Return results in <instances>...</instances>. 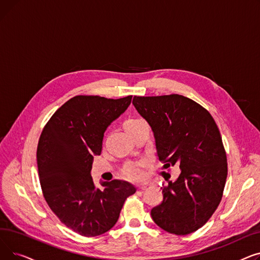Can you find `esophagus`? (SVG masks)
<instances>
[{"label": "esophagus", "mask_w": 260, "mask_h": 260, "mask_svg": "<svg viewBox=\"0 0 260 260\" xmlns=\"http://www.w3.org/2000/svg\"><path fill=\"white\" fill-rule=\"evenodd\" d=\"M148 185H149L148 182H145V183H142V184L139 186V188H140V189H145Z\"/></svg>", "instance_id": "esophagus-1"}]
</instances>
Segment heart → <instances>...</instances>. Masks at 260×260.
<instances>
[{
  "label": "heart",
  "instance_id": "obj_1",
  "mask_svg": "<svg viewBox=\"0 0 260 260\" xmlns=\"http://www.w3.org/2000/svg\"><path fill=\"white\" fill-rule=\"evenodd\" d=\"M142 122H144L142 119H128L124 122V128L127 132L129 129H133L136 126H138ZM141 167H142V163H129V165H127L124 169H123L122 173L127 179L138 180L142 177Z\"/></svg>",
  "mask_w": 260,
  "mask_h": 260
}]
</instances>
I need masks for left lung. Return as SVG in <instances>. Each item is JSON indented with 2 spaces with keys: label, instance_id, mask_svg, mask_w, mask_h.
Wrapping results in <instances>:
<instances>
[{
  "label": "left lung",
  "instance_id": "left-lung-1",
  "mask_svg": "<svg viewBox=\"0 0 260 260\" xmlns=\"http://www.w3.org/2000/svg\"><path fill=\"white\" fill-rule=\"evenodd\" d=\"M133 104L152 127L163 167L181 170L175 182L161 187L163 200L152 209L153 220L171 234L193 233L223 195L228 162L220 132L206 108L181 94L135 95Z\"/></svg>",
  "mask_w": 260,
  "mask_h": 260
}]
</instances>
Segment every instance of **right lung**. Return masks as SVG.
Masks as SVG:
<instances>
[{
  "instance_id": "add662e5",
  "label": "right lung",
  "mask_w": 260,
  "mask_h": 260,
  "mask_svg": "<svg viewBox=\"0 0 260 260\" xmlns=\"http://www.w3.org/2000/svg\"><path fill=\"white\" fill-rule=\"evenodd\" d=\"M132 97L76 95L57 109L41 133L37 163L43 196L60 221L81 236L111 230L126 198L136 193L134 185L122 180L101 182L99 188L90 176L105 129L125 112Z\"/></svg>"
}]
</instances>
